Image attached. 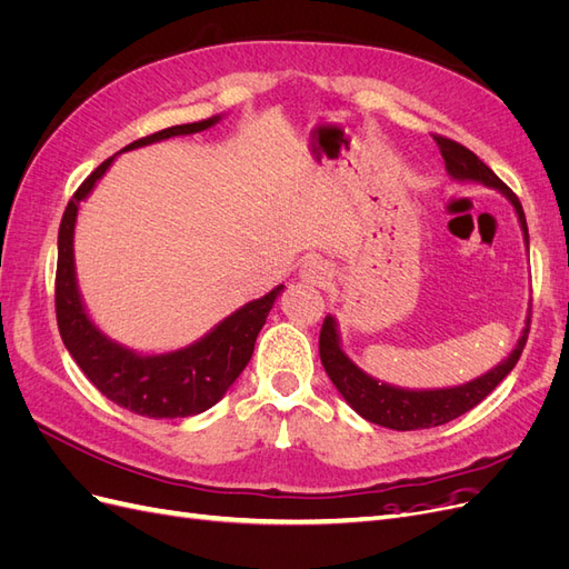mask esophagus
Returning a JSON list of instances; mask_svg holds the SVG:
<instances>
[{
	"mask_svg": "<svg viewBox=\"0 0 569 569\" xmlns=\"http://www.w3.org/2000/svg\"><path fill=\"white\" fill-rule=\"evenodd\" d=\"M301 280L308 284H327L332 280V268L327 266L322 258H311V261H306L301 268Z\"/></svg>",
	"mask_w": 569,
	"mask_h": 569,
	"instance_id": "34e87169",
	"label": "esophagus"
}]
</instances>
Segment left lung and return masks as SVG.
<instances>
[{"mask_svg":"<svg viewBox=\"0 0 569 569\" xmlns=\"http://www.w3.org/2000/svg\"><path fill=\"white\" fill-rule=\"evenodd\" d=\"M437 147L446 163V173L453 180H472L479 184H487L491 189H498L510 203L515 213H518L520 228L525 244L529 251V232H527V220L520 199L512 194V189L498 178L493 170L479 161L470 149L462 144L446 140V137L435 134ZM529 335V316L527 325L522 330V337L515 343V349L506 360H501L496 368L485 372L472 382H465L460 387H446V389H403L393 387L387 382L375 380L366 370H360L353 360L343 353L341 339H339V327L335 316H327L320 330V360L325 372L330 375L332 385L339 389V393L347 401L360 418L368 422L382 425L389 429H399V432H410V429H429L439 427L456 420L462 412L475 408L479 401H485L487 396L506 380V375L518 363L522 349L527 343Z\"/></svg>","mask_w":569,"mask_h":569,"instance_id":"left-lung-1","label":"left lung"}]
</instances>
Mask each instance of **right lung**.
Masks as SVG:
<instances>
[{
  "mask_svg": "<svg viewBox=\"0 0 569 569\" xmlns=\"http://www.w3.org/2000/svg\"><path fill=\"white\" fill-rule=\"evenodd\" d=\"M222 116H211L199 123L166 128L142 137L126 149H140L178 134H194L216 126ZM118 151V153H120ZM116 153V157H118ZM107 159L84 180L73 199L68 201L59 228V261H57V322L68 353L73 356L88 380L120 408L144 418H189L216 406L232 387L253 353V343L270 308L282 295L284 284L274 287L266 297L237 308L232 316L220 320L211 332L194 343L168 353H137L123 343L107 337L92 322L76 278L73 237L80 201L90 197L94 184L107 173L113 159Z\"/></svg>",
  "mask_w": 569,
  "mask_h": 569,
  "instance_id": "add662e5",
  "label": "right lung"
}]
</instances>
